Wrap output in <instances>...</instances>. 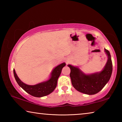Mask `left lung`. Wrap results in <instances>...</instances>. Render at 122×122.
<instances>
[{"instance_id": "8db88e82", "label": "left lung", "mask_w": 122, "mask_h": 122, "mask_svg": "<svg viewBox=\"0 0 122 122\" xmlns=\"http://www.w3.org/2000/svg\"><path fill=\"white\" fill-rule=\"evenodd\" d=\"M108 59L103 71L100 73L85 75L77 67L68 65L71 68L70 77L72 85L78 92L94 95L102 89L110 80L112 71V63L110 52L105 49Z\"/></svg>"}]
</instances>
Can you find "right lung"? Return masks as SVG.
<instances>
[{"label":"right lung","mask_w":122,"mask_h":122,"mask_svg":"<svg viewBox=\"0 0 122 122\" xmlns=\"http://www.w3.org/2000/svg\"><path fill=\"white\" fill-rule=\"evenodd\" d=\"M65 66V63H61L57 66L54 69L51 73V77L48 81L34 86L27 85L21 82L18 77L14 69L13 70V73L16 82L25 92L32 96L37 97H41L48 95L55 89L57 86V80L60 75L62 69Z\"/></svg>","instance_id":"right-lung-1"}]
</instances>
